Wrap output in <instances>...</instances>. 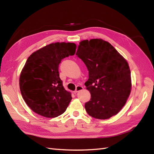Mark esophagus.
<instances>
[{
	"label": "esophagus",
	"mask_w": 154,
	"mask_h": 154,
	"mask_svg": "<svg viewBox=\"0 0 154 154\" xmlns=\"http://www.w3.org/2000/svg\"><path fill=\"white\" fill-rule=\"evenodd\" d=\"M83 89H84V88L82 87V85H77L76 88V89H75V91H74V93H78V91H81V90H82Z\"/></svg>",
	"instance_id": "esophagus-1"
}]
</instances>
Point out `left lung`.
Wrapping results in <instances>:
<instances>
[{"instance_id":"8db88e82","label":"left lung","mask_w":154,"mask_h":154,"mask_svg":"<svg viewBox=\"0 0 154 154\" xmlns=\"http://www.w3.org/2000/svg\"><path fill=\"white\" fill-rule=\"evenodd\" d=\"M76 55L89 71L85 83L91 93V99L85 104L87 113L100 119L117 114L131 93V71L126 60L102 39L82 41Z\"/></svg>"}]
</instances>
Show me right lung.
Listing matches in <instances>:
<instances>
[{
    "mask_svg": "<svg viewBox=\"0 0 154 154\" xmlns=\"http://www.w3.org/2000/svg\"><path fill=\"white\" fill-rule=\"evenodd\" d=\"M74 43L56 42L34 52L27 59L20 78L21 95L31 109L46 118H55L65 112L72 99L60 79L62 59L74 55Z\"/></svg>",
    "mask_w": 154,
    "mask_h": 154,
    "instance_id": "right-lung-1",
    "label": "right lung"
}]
</instances>
